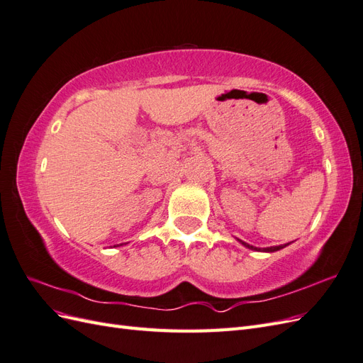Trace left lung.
Listing matches in <instances>:
<instances>
[{"label": "left lung", "instance_id": "1", "mask_svg": "<svg viewBox=\"0 0 363 363\" xmlns=\"http://www.w3.org/2000/svg\"><path fill=\"white\" fill-rule=\"evenodd\" d=\"M239 240V239H238ZM240 244L242 245H245L247 248H250V250H256V251H267V252H274V251H279V250H281V248H284L286 245H289V244H284V245H279V247H268V248H257V247H252V245H248L247 242H244V240H239Z\"/></svg>", "mask_w": 363, "mask_h": 363}]
</instances>
